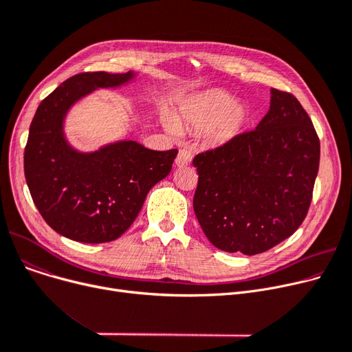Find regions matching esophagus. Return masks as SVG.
Instances as JSON below:
<instances>
[{
	"mask_svg": "<svg viewBox=\"0 0 352 352\" xmlns=\"http://www.w3.org/2000/svg\"><path fill=\"white\" fill-rule=\"evenodd\" d=\"M191 160H192L191 153H188L187 150H179V153L175 158V164H177V166H187L191 164Z\"/></svg>",
	"mask_w": 352,
	"mask_h": 352,
	"instance_id": "34e87169",
	"label": "esophagus"
}]
</instances>
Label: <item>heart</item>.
Here are the masks:
<instances>
[{"label":"heart","instance_id":"heart-1","mask_svg":"<svg viewBox=\"0 0 352 352\" xmlns=\"http://www.w3.org/2000/svg\"><path fill=\"white\" fill-rule=\"evenodd\" d=\"M177 120L181 125L197 131L207 129L212 145H226L243 131L248 122V109L228 91L212 88L187 100ZM165 126L173 134L178 133V125L173 120H166Z\"/></svg>","mask_w":352,"mask_h":352}]
</instances>
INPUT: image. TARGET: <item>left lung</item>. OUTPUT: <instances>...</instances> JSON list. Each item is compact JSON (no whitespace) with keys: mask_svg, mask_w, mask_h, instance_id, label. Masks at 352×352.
I'll list each match as a JSON object with an SVG mask.
<instances>
[{"mask_svg":"<svg viewBox=\"0 0 352 352\" xmlns=\"http://www.w3.org/2000/svg\"><path fill=\"white\" fill-rule=\"evenodd\" d=\"M194 211L210 243L255 255L292 235L307 217L320 166V140L289 92L271 88L255 129L195 155Z\"/></svg>","mask_w":352,"mask_h":352,"instance_id":"left-lung-1","label":"left lung"}]
</instances>
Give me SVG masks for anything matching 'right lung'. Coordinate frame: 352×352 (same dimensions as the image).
Here are the masks:
<instances>
[{"label": "right lung", "instance_id": "add662e5", "mask_svg": "<svg viewBox=\"0 0 352 352\" xmlns=\"http://www.w3.org/2000/svg\"><path fill=\"white\" fill-rule=\"evenodd\" d=\"M133 71L77 74L41 101L30 125L24 173L45 223L72 241L101 244L121 236L145 197L170 174L178 150L154 151L137 141H117L94 153L72 148L64 134L68 109L97 88L131 81Z\"/></svg>", "mask_w": 352, "mask_h": 352}]
</instances>
